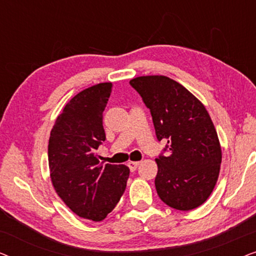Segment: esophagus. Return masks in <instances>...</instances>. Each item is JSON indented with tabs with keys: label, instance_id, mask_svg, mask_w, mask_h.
Listing matches in <instances>:
<instances>
[{
	"label": "esophagus",
	"instance_id": "obj_1",
	"mask_svg": "<svg viewBox=\"0 0 256 256\" xmlns=\"http://www.w3.org/2000/svg\"><path fill=\"white\" fill-rule=\"evenodd\" d=\"M140 166V162H128V166L130 171H135L138 169V166Z\"/></svg>",
	"mask_w": 256,
	"mask_h": 256
}]
</instances>
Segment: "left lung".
<instances>
[{"instance_id": "left-lung-1", "label": "left lung", "mask_w": 256, "mask_h": 256, "mask_svg": "<svg viewBox=\"0 0 256 256\" xmlns=\"http://www.w3.org/2000/svg\"><path fill=\"white\" fill-rule=\"evenodd\" d=\"M129 84L149 108L157 140L166 142L156 158L157 194L172 208H198L212 194L222 164V148L208 110L168 76H138Z\"/></svg>"}]
</instances>
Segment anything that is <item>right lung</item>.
Listing matches in <instances>:
<instances>
[{
  "mask_svg": "<svg viewBox=\"0 0 256 256\" xmlns=\"http://www.w3.org/2000/svg\"><path fill=\"white\" fill-rule=\"evenodd\" d=\"M112 82L73 96L58 115L48 140V168L62 202L82 218L101 222L124 194L129 168L99 163L96 150L106 140L104 110Z\"/></svg>",
  "mask_w": 256,
  "mask_h": 256,
  "instance_id": "right-lung-1",
  "label": "right lung"
}]
</instances>
